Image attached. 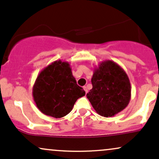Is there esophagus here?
I'll list each match as a JSON object with an SVG mask.
<instances>
[{
    "instance_id": "1",
    "label": "esophagus",
    "mask_w": 159,
    "mask_h": 159,
    "mask_svg": "<svg viewBox=\"0 0 159 159\" xmlns=\"http://www.w3.org/2000/svg\"><path fill=\"white\" fill-rule=\"evenodd\" d=\"M83 88H84V91H85V93H87V92H88V90H87V87H86V86H84V87Z\"/></svg>"
}]
</instances>
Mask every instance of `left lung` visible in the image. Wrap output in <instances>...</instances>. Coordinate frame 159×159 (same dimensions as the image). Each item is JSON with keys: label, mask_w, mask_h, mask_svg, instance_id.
<instances>
[{"label": "left lung", "mask_w": 159, "mask_h": 159, "mask_svg": "<svg viewBox=\"0 0 159 159\" xmlns=\"http://www.w3.org/2000/svg\"><path fill=\"white\" fill-rule=\"evenodd\" d=\"M93 88L87 94L96 113L105 117L114 116L129 105L131 84L127 74L112 61L101 62L94 69Z\"/></svg>", "instance_id": "8db88e82"}]
</instances>
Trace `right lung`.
I'll use <instances>...</instances> for the list:
<instances>
[{
	"mask_svg": "<svg viewBox=\"0 0 159 159\" xmlns=\"http://www.w3.org/2000/svg\"><path fill=\"white\" fill-rule=\"evenodd\" d=\"M85 91L76 83L68 62L56 61L40 72L33 87V97L43 114L61 118L72 110Z\"/></svg>",
	"mask_w": 159,
	"mask_h": 159,
	"instance_id": "right-lung-1",
	"label": "right lung"
}]
</instances>
